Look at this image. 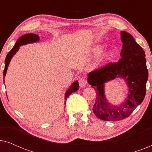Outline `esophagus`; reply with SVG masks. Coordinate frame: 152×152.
Returning <instances> with one entry per match:
<instances>
[{
	"label": "esophagus",
	"mask_w": 152,
	"mask_h": 152,
	"mask_svg": "<svg viewBox=\"0 0 152 152\" xmlns=\"http://www.w3.org/2000/svg\"><path fill=\"white\" fill-rule=\"evenodd\" d=\"M79 84H80V86L81 87H84L86 85L87 81L84 77H81L79 80Z\"/></svg>",
	"instance_id": "obj_1"
}]
</instances>
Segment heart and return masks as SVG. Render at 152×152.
I'll return each instance as SVG.
<instances>
[{
	"mask_svg": "<svg viewBox=\"0 0 152 152\" xmlns=\"http://www.w3.org/2000/svg\"><path fill=\"white\" fill-rule=\"evenodd\" d=\"M101 50H102L101 47H97L94 49V53L95 55H98V54L101 52Z\"/></svg>",
	"mask_w": 152,
	"mask_h": 152,
	"instance_id": "1",
	"label": "heart"
}]
</instances>
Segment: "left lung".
Listing matches in <instances>:
<instances>
[{
    "label": "left lung",
    "instance_id": "1",
    "mask_svg": "<svg viewBox=\"0 0 152 152\" xmlns=\"http://www.w3.org/2000/svg\"><path fill=\"white\" fill-rule=\"evenodd\" d=\"M121 59L116 63H109L88 72V83L96 91V99L93 111L97 118L106 121L125 119L143 101L148 79L145 53L132 35L121 32ZM120 78L128 86L127 98L118 105H111L105 95L104 87L107 81Z\"/></svg>",
    "mask_w": 152,
    "mask_h": 152
}]
</instances>
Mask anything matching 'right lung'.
Returning <instances> with one entry per match:
<instances>
[{
	"label": "right lung",
	"instance_id": "right-lung-1",
	"mask_svg": "<svg viewBox=\"0 0 152 152\" xmlns=\"http://www.w3.org/2000/svg\"><path fill=\"white\" fill-rule=\"evenodd\" d=\"M40 40V38H39V35L36 34H33V33H29V34H26L21 36L18 39V40L16 41V42L14 45V46L12 48V49L10 50L9 53L7 54V56H6L5 60V69H4L3 71V75L5 79V76L6 75V72L7 71L8 66H9V64L11 61V59L13 57V56L15 55V54L17 53L18 50L20 48V46L23 45L28 44V43H33L38 42V41ZM4 81V80H3ZM4 84H5V81H4ZM79 88V83L78 81L76 80L75 82H74L71 84L67 91H66L65 93V100L67 99V97L69 96V95L71 94V93L76 92L78 90ZM66 104V102H65Z\"/></svg>",
	"mask_w": 152,
	"mask_h": 152
}]
</instances>
